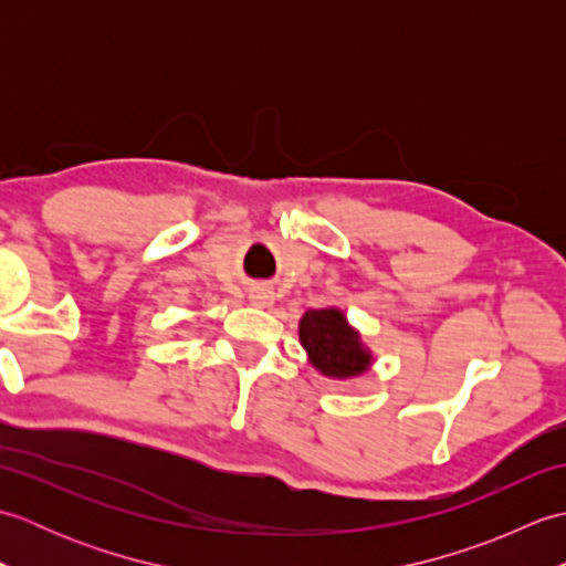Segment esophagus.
<instances>
[{
    "label": "esophagus",
    "instance_id": "obj_1",
    "mask_svg": "<svg viewBox=\"0 0 566 566\" xmlns=\"http://www.w3.org/2000/svg\"><path fill=\"white\" fill-rule=\"evenodd\" d=\"M270 302H272V296H270V294H260V296H258V304H262V306H264V304H270Z\"/></svg>",
    "mask_w": 566,
    "mask_h": 566
}]
</instances>
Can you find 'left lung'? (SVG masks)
I'll list each match as a JSON object with an SVG mask.
<instances>
[{
	"label": "left lung",
	"mask_w": 566,
	"mask_h": 566,
	"mask_svg": "<svg viewBox=\"0 0 566 566\" xmlns=\"http://www.w3.org/2000/svg\"><path fill=\"white\" fill-rule=\"evenodd\" d=\"M298 338L323 375L355 377L369 365V355L359 345L357 333L347 326L345 316L335 308L308 311L298 323Z\"/></svg>",
	"instance_id": "left-lung-1"
}]
</instances>
